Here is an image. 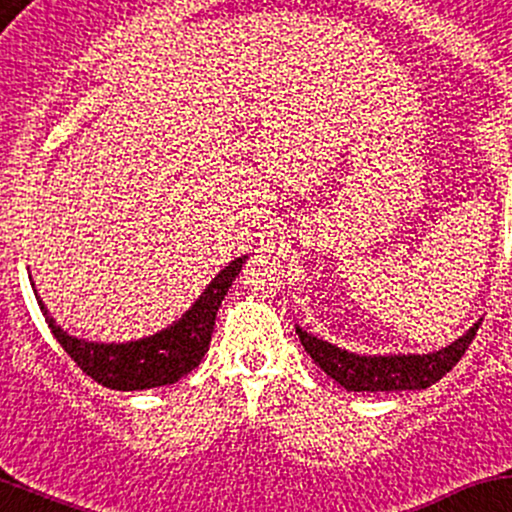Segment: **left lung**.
I'll list each match as a JSON object with an SVG mask.
<instances>
[{"mask_svg":"<svg viewBox=\"0 0 512 512\" xmlns=\"http://www.w3.org/2000/svg\"><path fill=\"white\" fill-rule=\"evenodd\" d=\"M479 326L481 321H476L452 346L428 355H355L302 331L300 326L297 336L314 363L348 392H399L426 389L442 380L467 353Z\"/></svg>","mask_w":512,"mask_h":512,"instance_id":"8db88e82","label":"left lung"}]
</instances>
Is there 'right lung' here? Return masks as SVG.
Here are the masks:
<instances>
[{
	"label": "right lung",
	"instance_id": "1",
	"mask_svg": "<svg viewBox=\"0 0 512 512\" xmlns=\"http://www.w3.org/2000/svg\"><path fill=\"white\" fill-rule=\"evenodd\" d=\"M246 256L234 258L232 263L220 271L208 290L200 295V300L183 314L169 329L130 343H89L82 338H74L62 331L50 317L45 304L40 302L36 287V300L45 321H48L53 336L65 348V353L82 367L94 382L118 392H135V389L164 387V384L179 382L183 375L195 370L208 353L212 329H215L217 309L225 300L229 285L234 283L241 271V263Z\"/></svg>",
	"mask_w": 512,
	"mask_h": 512
}]
</instances>
